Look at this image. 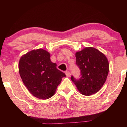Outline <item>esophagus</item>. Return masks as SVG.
Masks as SVG:
<instances>
[{
    "instance_id": "esophagus-1",
    "label": "esophagus",
    "mask_w": 127,
    "mask_h": 127,
    "mask_svg": "<svg viewBox=\"0 0 127 127\" xmlns=\"http://www.w3.org/2000/svg\"><path fill=\"white\" fill-rule=\"evenodd\" d=\"M65 74H66V76H67V77H70V73L68 72V71H66V72H65Z\"/></svg>"
}]
</instances>
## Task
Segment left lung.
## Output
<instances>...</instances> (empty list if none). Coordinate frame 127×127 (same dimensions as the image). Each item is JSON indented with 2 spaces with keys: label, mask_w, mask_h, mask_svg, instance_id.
<instances>
[{
  "label": "left lung",
  "mask_w": 127,
  "mask_h": 127,
  "mask_svg": "<svg viewBox=\"0 0 127 127\" xmlns=\"http://www.w3.org/2000/svg\"><path fill=\"white\" fill-rule=\"evenodd\" d=\"M76 57L81 76L76 79L72 76L71 80L83 95L89 96L96 93L106 80L109 70L107 58L93 47H86L77 52Z\"/></svg>",
  "instance_id": "1"
}]
</instances>
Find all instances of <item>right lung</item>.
Wrapping results in <instances>:
<instances>
[{
    "instance_id": "obj_1",
    "label": "right lung",
    "mask_w": 127,
    "mask_h": 127,
    "mask_svg": "<svg viewBox=\"0 0 127 127\" xmlns=\"http://www.w3.org/2000/svg\"><path fill=\"white\" fill-rule=\"evenodd\" d=\"M19 73L29 91L36 98L53 96L65 74L50 60V54L41 48L33 50L20 58Z\"/></svg>"
}]
</instances>
